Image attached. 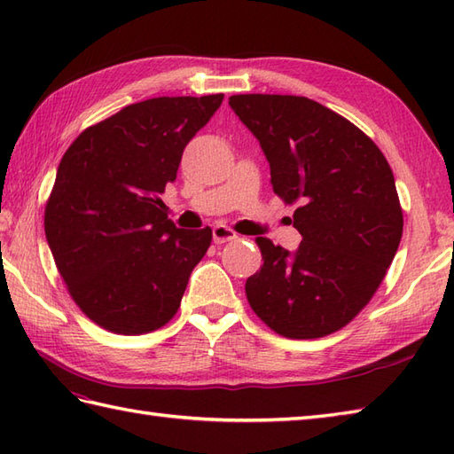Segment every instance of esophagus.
Wrapping results in <instances>:
<instances>
[{
  "instance_id": "obj_1",
  "label": "esophagus",
  "mask_w": 454,
  "mask_h": 454,
  "mask_svg": "<svg viewBox=\"0 0 454 454\" xmlns=\"http://www.w3.org/2000/svg\"><path fill=\"white\" fill-rule=\"evenodd\" d=\"M212 238H215L216 244H224V242H232V239H236L238 236H236L234 230L218 224V226L212 228Z\"/></svg>"
}]
</instances>
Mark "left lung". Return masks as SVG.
Returning <instances> with one entry per match:
<instances>
[{
	"instance_id": "obj_1",
	"label": "left lung",
	"mask_w": 454,
	"mask_h": 454,
	"mask_svg": "<svg viewBox=\"0 0 454 454\" xmlns=\"http://www.w3.org/2000/svg\"><path fill=\"white\" fill-rule=\"evenodd\" d=\"M230 107L259 140L273 191L298 202L296 252L257 238L263 265L247 302L278 335L316 340L369 304L398 252L403 216L392 169L353 122L296 95H232Z\"/></svg>"
}]
</instances>
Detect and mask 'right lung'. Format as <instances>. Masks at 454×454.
<instances>
[{"label": "right lung", "instance_id": "right-lung-1", "mask_svg": "<svg viewBox=\"0 0 454 454\" xmlns=\"http://www.w3.org/2000/svg\"><path fill=\"white\" fill-rule=\"evenodd\" d=\"M224 95L156 98L85 129L66 150L44 208L54 263L82 312L113 333L166 325L212 230H183L160 195Z\"/></svg>", "mask_w": 454, "mask_h": 454}]
</instances>
